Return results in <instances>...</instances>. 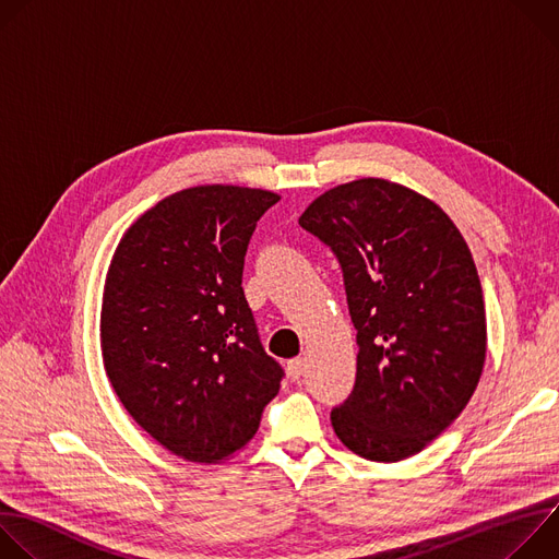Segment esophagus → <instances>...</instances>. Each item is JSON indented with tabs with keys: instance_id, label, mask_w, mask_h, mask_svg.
I'll use <instances>...</instances> for the list:
<instances>
[{
	"instance_id": "esophagus-1",
	"label": "esophagus",
	"mask_w": 559,
	"mask_h": 559,
	"mask_svg": "<svg viewBox=\"0 0 559 559\" xmlns=\"http://www.w3.org/2000/svg\"><path fill=\"white\" fill-rule=\"evenodd\" d=\"M287 371H289V376H292V380H298L300 376H302V371H305V358H292L289 362H287Z\"/></svg>"
}]
</instances>
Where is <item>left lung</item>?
<instances>
[{
	"instance_id": "8db88e82",
	"label": "left lung",
	"mask_w": 559,
	"mask_h": 559,
	"mask_svg": "<svg viewBox=\"0 0 559 559\" xmlns=\"http://www.w3.org/2000/svg\"><path fill=\"white\" fill-rule=\"evenodd\" d=\"M336 254L358 358L332 409L341 442L373 462L423 451L466 407L487 358V316L473 257L427 197L358 179L298 218Z\"/></svg>"
}]
</instances>
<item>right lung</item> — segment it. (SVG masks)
<instances>
[{
  "mask_svg": "<svg viewBox=\"0 0 559 559\" xmlns=\"http://www.w3.org/2000/svg\"><path fill=\"white\" fill-rule=\"evenodd\" d=\"M281 197L197 186L141 214L112 257L102 305L104 367L128 414L175 455L214 464L259 431L283 367L243 294L259 218Z\"/></svg>",
  "mask_w": 559,
  "mask_h": 559,
  "instance_id": "obj_1",
  "label": "right lung"
}]
</instances>
